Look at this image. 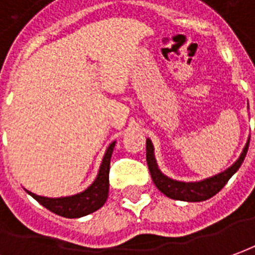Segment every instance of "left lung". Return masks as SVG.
<instances>
[{
    "mask_svg": "<svg viewBox=\"0 0 255 255\" xmlns=\"http://www.w3.org/2000/svg\"><path fill=\"white\" fill-rule=\"evenodd\" d=\"M249 143H250V138L246 143L240 157L230 166L229 169H226L222 173H218L212 177L201 180V181H194V183H184V181L173 180V178L164 176L163 173L159 170L155 153H153V145L149 138L146 139V163L149 167L152 180L160 193H163L166 197H169L171 200L200 202V201L208 200V198L214 197L215 194L219 193L225 187V184L229 181V178L239 170V167L243 163L246 153L249 150Z\"/></svg>",
    "mask_w": 255,
    "mask_h": 255,
    "instance_id": "8db88e82",
    "label": "left lung"
}]
</instances>
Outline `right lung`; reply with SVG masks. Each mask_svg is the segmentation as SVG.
Wrapping results in <instances>:
<instances>
[{"instance_id":"1","label":"right lung","mask_w":255,"mask_h":255,"mask_svg":"<svg viewBox=\"0 0 255 255\" xmlns=\"http://www.w3.org/2000/svg\"><path fill=\"white\" fill-rule=\"evenodd\" d=\"M116 142H112L106 150L99 174L96 180L88 187L85 191L69 197H60V198H48L41 197L27 191L34 200L41 204L53 214L60 215L64 218H81L85 215H89L99 208L105 205L106 200L109 197V171H110V159L113 153Z\"/></svg>"}]
</instances>
